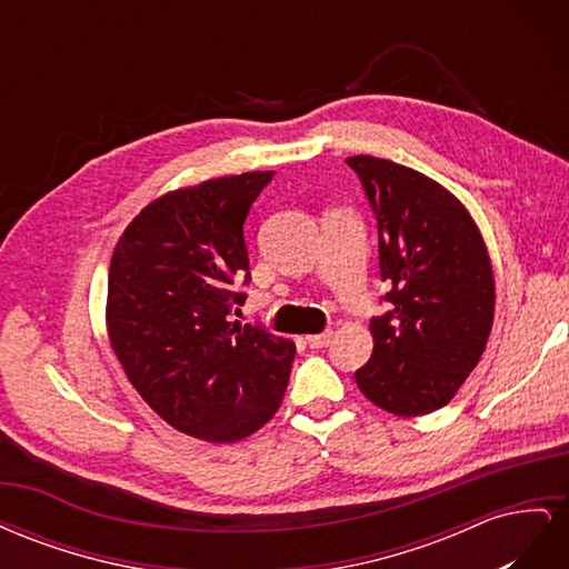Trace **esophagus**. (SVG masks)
Wrapping results in <instances>:
<instances>
[{
  "label": "esophagus",
  "instance_id": "34e87169",
  "mask_svg": "<svg viewBox=\"0 0 569 569\" xmlns=\"http://www.w3.org/2000/svg\"><path fill=\"white\" fill-rule=\"evenodd\" d=\"M330 339H332V332H322V335H308L306 337V343L311 349H322V347H327V343H330Z\"/></svg>",
  "mask_w": 569,
  "mask_h": 569
}]
</instances>
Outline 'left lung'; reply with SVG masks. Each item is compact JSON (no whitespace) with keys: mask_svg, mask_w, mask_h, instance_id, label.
I'll list each match as a JSON object with an SVG mask.
<instances>
[{"mask_svg":"<svg viewBox=\"0 0 569 569\" xmlns=\"http://www.w3.org/2000/svg\"><path fill=\"white\" fill-rule=\"evenodd\" d=\"M377 216L387 316L370 320L372 356L356 370L377 408L418 418L449 403L477 368L493 325L489 249L465 203L416 168L349 157Z\"/></svg>","mask_w":569,"mask_h":569,"instance_id":"1","label":"left lung"}]
</instances>
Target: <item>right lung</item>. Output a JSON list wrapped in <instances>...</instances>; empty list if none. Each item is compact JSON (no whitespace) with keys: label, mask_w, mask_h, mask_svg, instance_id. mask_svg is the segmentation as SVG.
Masks as SVG:
<instances>
[{"label":"right lung","mask_w":569,"mask_h":569,"mask_svg":"<svg viewBox=\"0 0 569 569\" xmlns=\"http://www.w3.org/2000/svg\"><path fill=\"white\" fill-rule=\"evenodd\" d=\"M274 170L203 180L147 203L116 242L107 335L130 385L178 432L234 443L278 412L297 347L230 322L249 282L244 220Z\"/></svg>","instance_id":"add662e5"}]
</instances>
